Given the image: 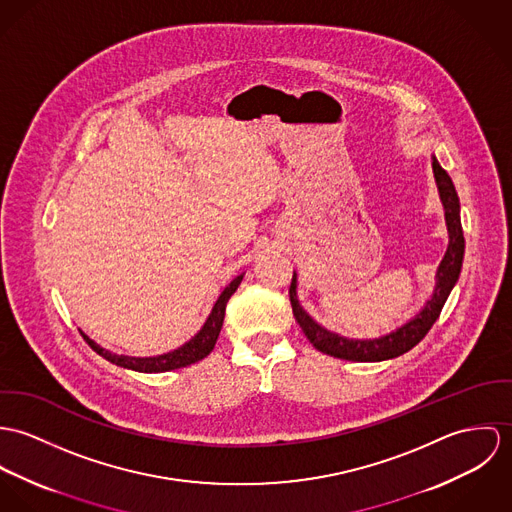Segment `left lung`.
I'll list each match as a JSON object with an SVG mask.
<instances>
[{"mask_svg":"<svg viewBox=\"0 0 512 512\" xmlns=\"http://www.w3.org/2000/svg\"><path fill=\"white\" fill-rule=\"evenodd\" d=\"M432 169L438 182L440 198L446 210V224L450 231V245L448 251L438 267V283L432 298L424 306V310L412 318L408 324L398 328L397 332L387 334L379 340H347L341 338L338 334L328 332L320 324H316L298 304L296 300V273L292 275V283L288 288L290 304H292V314L296 322L300 324L304 336L310 340V343L332 357L338 359H347V361H385L393 359L406 351H410L416 343L424 340V336L430 332L434 322L440 318V312L454 288V284L459 279L461 273V263H463V251H465V239H463V229H461V220H459V198L455 192L454 182L450 174L440 167L436 157H432Z\"/></svg>","mask_w":512,"mask_h":512,"instance_id":"1","label":"left lung"}]
</instances>
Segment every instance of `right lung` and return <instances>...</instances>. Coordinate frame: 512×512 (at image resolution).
<instances>
[{"label": "right lung", "mask_w": 512, "mask_h": 512, "mask_svg": "<svg viewBox=\"0 0 512 512\" xmlns=\"http://www.w3.org/2000/svg\"><path fill=\"white\" fill-rule=\"evenodd\" d=\"M243 275L235 277L231 283L224 288V292L220 294V298L216 300L212 314L208 316L206 324L202 326V330L188 341L182 347L174 349L171 353L165 355H157V357H127V355H115L112 351L100 347L96 341L90 340L88 336H84V340L88 341V345L102 355L104 359L112 361L119 367L131 369V371H139V373H165V371H172V369H180L186 365H192L200 359H204L206 355H210V351L214 349L220 330L224 326V316H226V306H228L229 296L237 290V286L241 283Z\"/></svg>", "instance_id": "add662e5"}]
</instances>
